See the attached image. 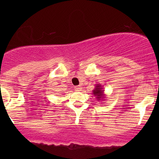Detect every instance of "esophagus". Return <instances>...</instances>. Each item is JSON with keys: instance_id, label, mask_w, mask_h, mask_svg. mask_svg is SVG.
Segmentation results:
<instances>
[{"instance_id": "esophagus-1", "label": "esophagus", "mask_w": 159, "mask_h": 159, "mask_svg": "<svg viewBox=\"0 0 159 159\" xmlns=\"http://www.w3.org/2000/svg\"><path fill=\"white\" fill-rule=\"evenodd\" d=\"M81 87L80 86H75V90H76V91H80L81 90Z\"/></svg>"}]
</instances>
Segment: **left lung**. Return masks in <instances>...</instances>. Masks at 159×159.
<instances>
[{
  "label": "left lung",
  "instance_id": "left-lung-1",
  "mask_svg": "<svg viewBox=\"0 0 159 159\" xmlns=\"http://www.w3.org/2000/svg\"><path fill=\"white\" fill-rule=\"evenodd\" d=\"M93 94L96 98L98 101H103L106 98V95L104 94L103 86L101 84H95V89L93 90Z\"/></svg>",
  "mask_w": 159,
  "mask_h": 159
}]
</instances>
